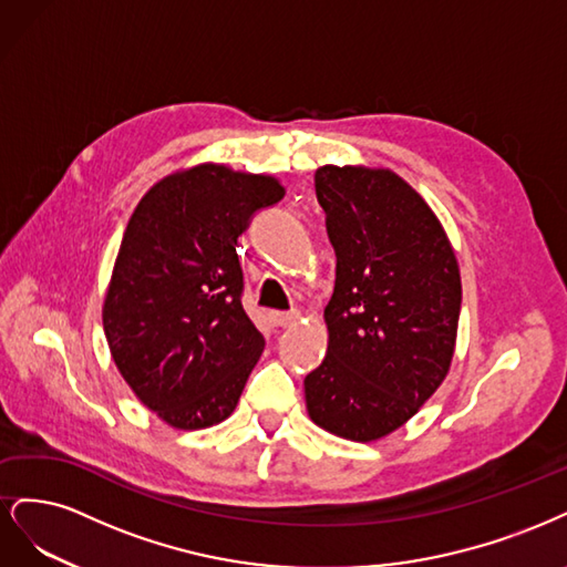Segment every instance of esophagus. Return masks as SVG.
<instances>
[{
  "mask_svg": "<svg viewBox=\"0 0 567 567\" xmlns=\"http://www.w3.org/2000/svg\"><path fill=\"white\" fill-rule=\"evenodd\" d=\"M268 320L272 327H289L299 320V310H287V313L285 310H270Z\"/></svg>",
  "mask_w": 567,
  "mask_h": 567,
  "instance_id": "1",
  "label": "esophagus"
}]
</instances>
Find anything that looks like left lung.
Wrapping results in <instances>:
<instances>
[{
	"label": "left lung",
	"instance_id": "obj_1",
	"mask_svg": "<svg viewBox=\"0 0 567 567\" xmlns=\"http://www.w3.org/2000/svg\"><path fill=\"white\" fill-rule=\"evenodd\" d=\"M337 251L330 341L303 379L313 422L346 441L393 433L441 386L454 355L462 278L431 207L391 169L316 172Z\"/></svg>",
	"mask_w": 567,
	"mask_h": 567
}]
</instances>
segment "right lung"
I'll return each mask as SVG.
<instances>
[{
	"label": "right lung",
	"mask_w": 567,
	"mask_h": 567,
	"mask_svg": "<svg viewBox=\"0 0 567 567\" xmlns=\"http://www.w3.org/2000/svg\"><path fill=\"white\" fill-rule=\"evenodd\" d=\"M282 195L278 178L207 162L162 178L126 224L103 330L124 381L174 429L228 419L264 351L235 247Z\"/></svg>",
	"instance_id": "right-lung-1"
}]
</instances>
